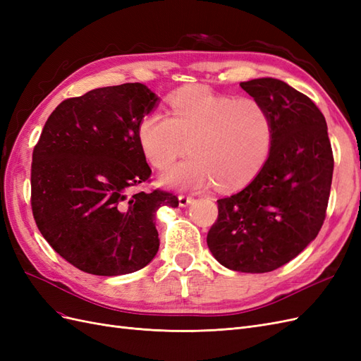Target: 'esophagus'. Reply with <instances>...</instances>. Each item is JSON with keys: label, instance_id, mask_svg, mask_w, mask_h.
<instances>
[{"label": "esophagus", "instance_id": "34e87169", "mask_svg": "<svg viewBox=\"0 0 361 361\" xmlns=\"http://www.w3.org/2000/svg\"><path fill=\"white\" fill-rule=\"evenodd\" d=\"M192 200H194V199L191 197V195H183V194H182V195H179V206H180V207H187Z\"/></svg>", "mask_w": 361, "mask_h": 361}]
</instances>
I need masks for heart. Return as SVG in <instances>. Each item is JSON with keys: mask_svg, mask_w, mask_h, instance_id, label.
Listing matches in <instances>:
<instances>
[{"mask_svg": "<svg viewBox=\"0 0 361 361\" xmlns=\"http://www.w3.org/2000/svg\"><path fill=\"white\" fill-rule=\"evenodd\" d=\"M171 117L158 110L138 125V143L152 166L164 170L161 185L194 191L211 187L239 188L264 167L272 125L265 106L253 97L218 94L206 87H188L170 97Z\"/></svg>", "mask_w": 361, "mask_h": 361, "instance_id": "1", "label": "heart"}]
</instances>
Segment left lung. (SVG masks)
<instances>
[{"label":"left lung","mask_w":361,"mask_h":361,"mask_svg":"<svg viewBox=\"0 0 361 361\" xmlns=\"http://www.w3.org/2000/svg\"><path fill=\"white\" fill-rule=\"evenodd\" d=\"M265 106L272 125L268 159L244 190L216 200L207 247L232 271H274L318 236L333 179L326 122L310 97L276 78L239 84Z\"/></svg>","instance_id":"obj_1"}]
</instances>
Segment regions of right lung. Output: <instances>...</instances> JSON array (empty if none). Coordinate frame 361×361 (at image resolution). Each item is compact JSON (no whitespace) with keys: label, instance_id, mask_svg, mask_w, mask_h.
<instances>
[{"label":"right lung","instance_id":"right-lung-1","mask_svg":"<svg viewBox=\"0 0 361 361\" xmlns=\"http://www.w3.org/2000/svg\"><path fill=\"white\" fill-rule=\"evenodd\" d=\"M159 97L145 84L102 87L63 101L48 117L31 164V207L57 253L94 276L130 274L158 253L161 206L176 195L130 194L150 176L138 125Z\"/></svg>","mask_w":361,"mask_h":361}]
</instances>
